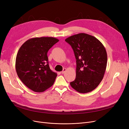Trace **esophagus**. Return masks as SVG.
I'll return each mask as SVG.
<instances>
[{
    "mask_svg": "<svg viewBox=\"0 0 129 129\" xmlns=\"http://www.w3.org/2000/svg\"><path fill=\"white\" fill-rule=\"evenodd\" d=\"M66 71H67V69H66V68H63V71H62L61 72V73H62V74H64V73L66 72Z\"/></svg>",
    "mask_w": 129,
    "mask_h": 129,
    "instance_id": "esophagus-1",
    "label": "esophagus"
}]
</instances>
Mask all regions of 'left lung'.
<instances>
[{
  "mask_svg": "<svg viewBox=\"0 0 129 129\" xmlns=\"http://www.w3.org/2000/svg\"><path fill=\"white\" fill-rule=\"evenodd\" d=\"M65 41L71 46L76 60V78L70 83L71 87L80 93L92 91L102 81L106 70L105 47L97 38L83 33Z\"/></svg>",
  "mask_w": 129,
  "mask_h": 129,
  "instance_id": "8db88e82",
  "label": "left lung"
}]
</instances>
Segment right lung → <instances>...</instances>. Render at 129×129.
I'll return each mask as SVG.
<instances>
[{"instance_id":"1","label":"right lung","mask_w":129,"mask_h":129,"mask_svg":"<svg viewBox=\"0 0 129 129\" xmlns=\"http://www.w3.org/2000/svg\"><path fill=\"white\" fill-rule=\"evenodd\" d=\"M59 40L53 37L34 38L19 48L15 69L19 79L35 92L45 91L54 84L57 74L50 69L47 52Z\"/></svg>"}]
</instances>
